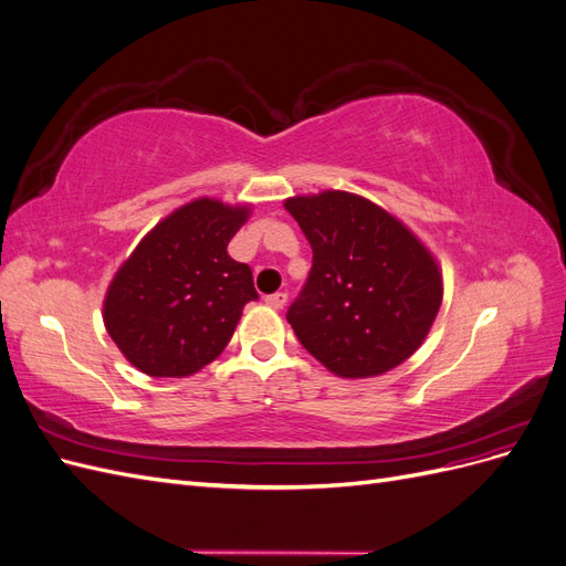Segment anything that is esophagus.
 <instances>
[{"mask_svg":"<svg viewBox=\"0 0 566 566\" xmlns=\"http://www.w3.org/2000/svg\"><path fill=\"white\" fill-rule=\"evenodd\" d=\"M266 304L273 306V310H283V306L287 304V293H273V295H269Z\"/></svg>","mask_w":566,"mask_h":566,"instance_id":"1","label":"esophagus"}]
</instances>
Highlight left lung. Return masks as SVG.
Masks as SVG:
<instances>
[{
	"label": "left lung",
	"instance_id": "1",
	"mask_svg": "<svg viewBox=\"0 0 566 566\" xmlns=\"http://www.w3.org/2000/svg\"><path fill=\"white\" fill-rule=\"evenodd\" d=\"M314 262L287 323L337 378L361 380L413 356L439 314L443 279L434 254L401 219L347 191L283 202Z\"/></svg>",
	"mask_w": 566,
	"mask_h": 566
}]
</instances>
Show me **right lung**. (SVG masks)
Listing matches in <instances>:
<instances>
[{
    "mask_svg": "<svg viewBox=\"0 0 566 566\" xmlns=\"http://www.w3.org/2000/svg\"><path fill=\"white\" fill-rule=\"evenodd\" d=\"M250 205L196 198L160 219L115 271L104 323L127 361L150 378H186L224 352L256 300L252 271L227 245Z\"/></svg>",
    "mask_w": 566,
    "mask_h": 566,
    "instance_id": "right-lung-1",
    "label": "right lung"
}]
</instances>
